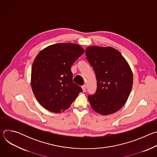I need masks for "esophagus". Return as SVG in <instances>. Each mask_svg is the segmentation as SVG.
<instances>
[{"label": "esophagus", "instance_id": "1", "mask_svg": "<svg viewBox=\"0 0 157 157\" xmlns=\"http://www.w3.org/2000/svg\"><path fill=\"white\" fill-rule=\"evenodd\" d=\"M82 91L83 92L86 91V84H84V85H83L82 86Z\"/></svg>", "mask_w": 157, "mask_h": 157}]
</instances>
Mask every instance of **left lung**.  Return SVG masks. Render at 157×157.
I'll return each instance as SVG.
<instances>
[{"label": "left lung", "mask_w": 157, "mask_h": 157, "mask_svg": "<svg viewBox=\"0 0 157 157\" xmlns=\"http://www.w3.org/2000/svg\"><path fill=\"white\" fill-rule=\"evenodd\" d=\"M86 55L98 83L96 93L88 96L89 103L101 115L113 114L123 107L131 92L133 75L130 67L122 54L110 47H87Z\"/></svg>", "instance_id": "left-lung-1"}]
</instances>
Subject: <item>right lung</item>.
I'll list each match as a JSON object with an SVG mask.
<instances>
[{"instance_id":"add662e5","label":"right lung","mask_w":157,"mask_h":157,"mask_svg":"<svg viewBox=\"0 0 157 157\" xmlns=\"http://www.w3.org/2000/svg\"><path fill=\"white\" fill-rule=\"evenodd\" d=\"M84 53L79 44L66 43L50 45L36 55L32 64L31 86L44 108L62 113L82 91L73 82L71 67Z\"/></svg>"}]
</instances>
